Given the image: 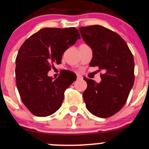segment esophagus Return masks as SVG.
<instances>
[{
    "mask_svg": "<svg viewBox=\"0 0 149 149\" xmlns=\"http://www.w3.org/2000/svg\"><path fill=\"white\" fill-rule=\"evenodd\" d=\"M77 79H82V77L81 76V75L77 74Z\"/></svg>",
    "mask_w": 149,
    "mask_h": 149,
    "instance_id": "34e87169",
    "label": "esophagus"
}]
</instances>
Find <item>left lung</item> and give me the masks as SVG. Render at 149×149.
I'll return each instance as SVG.
<instances>
[{"label":"left lung","instance_id":"obj_1","mask_svg":"<svg viewBox=\"0 0 149 149\" xmlns=\"http://www.w3.org/2000/svg\"><path fill=\"white\" fill-rule=\"evenodd\" d=\"M79 30L93 49L90 67L104 72L100 83L84 77L88 84L82 95L86 108L96 117H111L124 107L133 86V56L123 38L111 29L92 25L81 26Z\"/></svg>","mask_w":149,"mask_h":149}]
</instances>
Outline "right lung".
<instances>
[{
  "mask_svg": "<svg viewBox=\"0 0 149 149\" xmlns=\"http://www.w3.org/2000/svg\"><path fill=\"white\" fill-rule=\"evenodd\" d=\"M80 38L74 27L43 28L31 35L16 58V83L25 107L37 117L51 115L61 107L64 91L77 79L68 72L56 79L48 76L61 64L64 51Z\"/></svg>",
  "mask_w": 149,
  "mask_h": 149,
  "instance_id": "obj_1",
  "label": "right lung"
}]
</instances>
